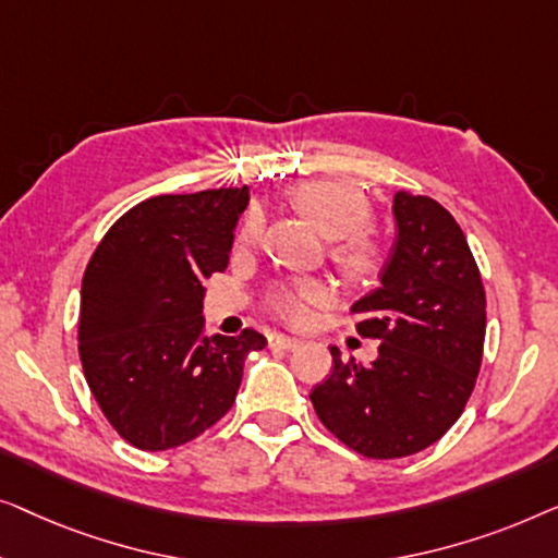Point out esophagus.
<instances>
[{"instance_id": "obj_1", "label": "esophagus", "mask_w": 558, "mask_h": 558, "mask_svg": "<svg viewBox=\"0 0 558 558\" xmlns=\"http://www.w3.org/2000/svg\"><path fill=\"white\" fill-rule=\"evenodd\" d=\"M270 349H286V351H290V349H298L301 347V339H290V336H286V333H276V336H270Z\"/></svg>"}]
</instances>
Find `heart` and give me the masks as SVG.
I'll return each instance as SVG.
<instances>
[{
  "label": "heart",
  "mask_w": 558,
  "mask_h": 558,
  "mask_svg": "<svg viewBox=\"0 0 558 558\" xmlns=\"http://www.w3.org/2000/svg\"><path fill=\"white\" fill-rule=\"evenodd\" d=\"M290 202L320 234L333 240L331 255L343 270L356 278H372L381 268V242L366 230L372 219V204L356 186L333 179H311L290 190ZM260 238V217L247 215L238 232V247H253ZM331 301L326 282L305 278L278 282L270 290L268 305L278 318L301 326L313 308Z\"/></svg>",
  "instance_id": "b5f03b06"
}]
</instances>
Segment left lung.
I'll use <instances>...</instances> for the list:
<instances>
[{
  "label": "left lung",
  "mask_w": 558,
  "mask_h": 558,
  "mask_svg": "<svg viewBox=\"0 0 558 558\" xmlns=\"http://www.w3.org/2000/svg\"><path fill=\"white\" fill-rule=\"evenodd\" d=\"M395 219L381 288L351 308L356 331L381 341L379 356L364 366L331 347V374L311 391L328 433L374 460L425 450L458 422L485 341V288L454 217L435 199L397 192Z\"/></svg>",
  "instance_id": "1"
}]
</instances>
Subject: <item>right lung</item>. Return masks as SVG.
I'll return each mask as SVG.
<instances>
[{"mask_svg":"<svg viewBox=\"0 0 558 558\" xmlns=\"http://www.w3.org/2000/svg\"><path fill=\"white\" fill-rule=\"evenodd\" d=\"M247 186L159 194L98 242L81 288L77 351L100 412L125 442L159 452L230 412L265 336H204L202 280L230 260Z\"/></svg>","mask_w":558,"mask_h":558,"instance_id":"1","label":"right lung"}]
</instances>
